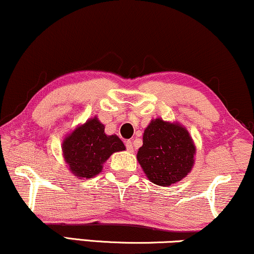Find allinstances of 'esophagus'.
I'll return each mask as SVG.
<instances>
[{
	"instance_id": "obj_1",
	"label": "esophagus",
	"mask_w": 254,
	"mask_h": 254,
	"mask_svg": "<svg viewBox=\"0 0 254 254\" xmlns=\"http://www.w3.org/2000/svg\"><path fill=\"white\" fill-rule=\"evenodd\" d=\"M125 145H127V151H130V152H133V144H132V142H131V140H127V142H125Z\"/></svg>"
}]
</instances>
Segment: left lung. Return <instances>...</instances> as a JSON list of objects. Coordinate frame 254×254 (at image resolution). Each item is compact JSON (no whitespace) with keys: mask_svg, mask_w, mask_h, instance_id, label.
Returning <instances> with one entry per match:
<instances>
[{"mask_svg":"<svg viewBox=\"0 0 254 254\" xmlns=\"http://www.w3.org/2000/svg\"><path fill=\"white\" fill-rule=\"evenodd\" d=\"M195 151L185 127L178 122L156 118L144 130L137 160L150 182L166 188L177 184L191 172Z\"/></svg>","mask_w":254,"mask_h":254,"instance_id":"1","label":"left lung"}]
</instances>
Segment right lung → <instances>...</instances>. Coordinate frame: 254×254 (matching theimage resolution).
<instances>
[{
	"instance_id": "obj_1",
	"label": "right lung",
	"mask_w": 254,
	"mask_h": 254,
	"mask_svg": "<svg viewBox=\"0 0 254 254\" xmlns=\"http://www.w3.org/2000/svg\"><path fill=\"white\" fill-rule=\"evenodd\" d=\"M104 124L97 116L78 124L62 142L64 162L69 171L79 179H89L99 175L103 164L112 153L125 150L117 134L104 132Z\"/></svg>"
}]
</instances>
